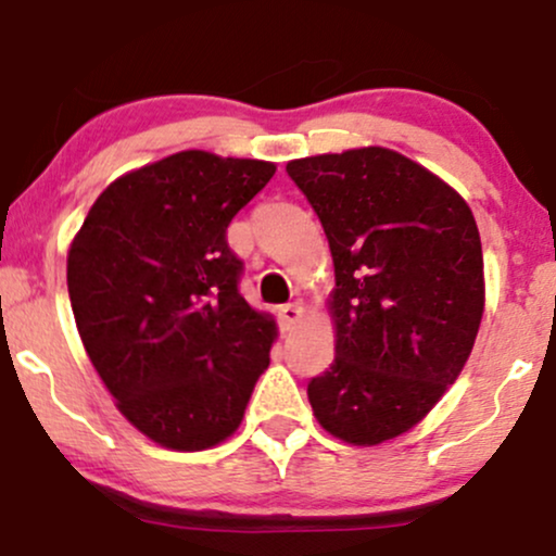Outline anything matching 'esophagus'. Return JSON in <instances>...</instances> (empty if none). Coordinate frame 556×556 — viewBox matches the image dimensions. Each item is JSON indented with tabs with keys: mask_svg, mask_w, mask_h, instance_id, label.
<instances>
[{
	"mask_svg": "<svg viewBox=\"0 0 556 556\" xmlns=\"http://www.w3.org/2000/svg\"><path fill=\"white\" fill-rule=\"evenodd\" d=\"M300 318H303V305L300 303H290V305H282V308H279V321H282L285 329L295 327Z\"/></svg>",
	"mask_w": 556,
	"mask_h": 556,
	"instance_id": "1",
	"label": "esophagus"
}]
</instances>
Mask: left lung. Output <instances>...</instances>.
Listing matches in <instances>:
<instances>
[{
    "label": "left lung",
    "mask_w": 556,
    "mask_h": 556,
    "mask_svg": "<svg viewBox=\"0 0 556 556\" xmlns=\"http://www.w3.org/2000/svg\"><path fill=\"white\" fill-rule=\"evenodd\" d=\"M287 175L334 261V361L311 379V407L331 437L381 444L429 416L473 350L486 303L473 212L381 146L292 159Z\"/></svg>",
    "instance_id": "8db88e82"
}]
</instances>
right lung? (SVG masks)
I'll return each instance as SVG.
<instances>
[{"label":"right lung","mask_w":556,"mask_h":556,"mask_svg":"<svg viewBox=\"0 0 556 556\" xmlns=\"http://www.w3.org/2000/svg\"><path fill=\"white\" fill-rule=\"evenodd\" d=\"M274 172L180 151L117 177L70 242L83 348L117 410L167 450L232 437L269 368L277 321L240 295L227 227Z\"/></svg>","instance_id":"add662e5"}]
</instances>
